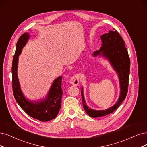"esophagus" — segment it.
Segmentation results:
<instances>
[{"label": "esophagus", "instance_id": "obj_1", "mask_svg": "<svg viewBox=\"0 0 147 147\" xmlns=\"http://www.w3.org/2000/svg\"><path fill=\"white\" fill-rule=\"evenodd\" d=\"M79 82V76L78 74L74 75L71 78L69 81L70 84H72L74 86L78 85Z\"/></svg>", "mask_w": 147, "mask_h": 147}]
</instances>
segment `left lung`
<instances>
[{
	"mask_svg": "<svg viewBox=\"0 0 147 147\" xmlns=\"http://www.w3.org/2000/svg\"><path fill=\"white\" fill-rule=\"evenodd\" d=\"M101 36L102 47L94 55L100 54L109 59L113 68L118 73L121 84V94L116 104L106 110H94L87 107L84 97L82 88L81 95L84 108L91 117H99L109 115L115 111L125 99L128 92L130 69V60L125 42L119 32L115 29Z\"/></svg>",
	"mask_w": 147,
	"mask_h": 147,
	"instance_id": "left-lung-1",
	"label": "left lung"
}]
</instances>
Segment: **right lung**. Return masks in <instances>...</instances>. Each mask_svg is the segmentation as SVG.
<instances>
[{
    "mask_svg": "<svg viewBox=\"0 0 147 147\" xmlns=\"http://www.w3.org/2000/svg\"><path fill=\"white\" fill-rule=\"evenodd\" d=\"M29 39L28 33L22 35L16 44V52L13 59L12 64V86L14 98L19 106L26 114L32 118L42 122L49 121L55 118L61 108L62 96V79L59 77L55 80L49 91L48 96L45 100L39 102H30L27 100L20 88L17 75L18 57L22 49Z\"/></svg>",
    "mask_w": 147,
    "mask_h": 147,
    "instance_id": "add662e5",
    "label": "right lung"
}]
</instances>
